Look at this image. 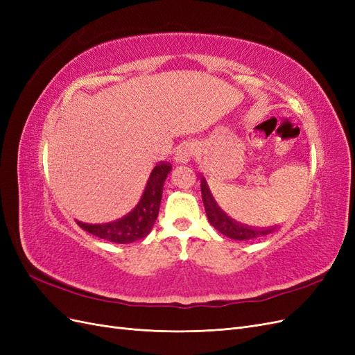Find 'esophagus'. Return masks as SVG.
Here are the masks:
<instances>
[{
  "instance_id": "34e87169",
  "label": "esophagus",
  "mask_w": 355,
  "mask_h": 355,
  "mask_svg": "<svg viewBox=\"0 0 355 355\" xmlns=\"http://www.w3.org/2000/svg\"><path fill=\"white\" fill-rule=\"evenodd\" d=\"M189 157H191V149H189L188 145H182V146L178 148L176 157H175L178 163H187Z\"/></svg>"
}]
</instances>
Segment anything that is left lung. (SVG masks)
Masks as SVG:
<instances>
[{"label": "left lung", "mask_w": 355, "mask_h": 355, "mask_svg": "<svg viewBox=\"0 0 355 355\" xmlns=\"http://www.w3.org/2000/svg\"><path fill=\"white\" fill-rule=\"evenodd\" d=\"M200 184H201V197H202V202H204V209H206L209 222L213 225L214 230H218L220 234L227 235V237H230V239L243 241V240L263 237V235L271 234L275 230V227L253 228V227H249V225H244V223H240L235 219H232L219 207V204L214 201L211 192L209 189L207 182L202 176L200 178Z\"/></svg>", "instance_id": "8db88e82"}]
</instances>
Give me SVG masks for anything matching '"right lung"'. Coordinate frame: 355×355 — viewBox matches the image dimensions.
<instances>
[{
	"mask_svg": "<svg viewBox=\"0 0 355 355\" xmlns=\"http://www.w3.org/2000/svg\"><path fill=\"white\" fill-rule=\"evenodd\" d=\"M170 170L171 164L166 163V161H161L159 164L154 167L141 201L124 218L102 225H89L77 220L80 228L102 240H108L118 244H127L145 239L157 220L161 197H163L164 180L170 173Z\"/></svg>",
	"mask_w": 355,
	"mask_h": 355,
	"instance_id": "add662e5",
	"label": "right lung"
}]
</instances>
